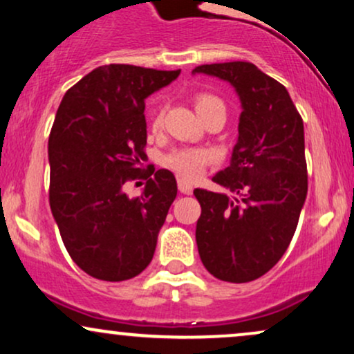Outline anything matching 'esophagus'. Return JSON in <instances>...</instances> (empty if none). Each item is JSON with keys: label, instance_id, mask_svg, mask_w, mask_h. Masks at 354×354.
Wrapping results in <instances>:
<instances>
[{"label": "esophagus", "instance_id": "obj_1", "mask_svg": "<svg viewBox=\"0 0 354 354\" xmlns=\"http://www.w3.org/2000/svg\"><path fill=\"white\" fill-rule=\"evenodd\" d=\"M178 189H180L183 194H191L193 193V185L185 180H178Z\"/></svg>", "mask_w": 354, "mask_h": 354}]
</instances>
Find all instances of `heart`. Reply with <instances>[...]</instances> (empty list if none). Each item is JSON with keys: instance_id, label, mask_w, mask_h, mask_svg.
<instances>
[{"instance_id": "heart-1", "label": "heart", "mask_w": 354, "mask_h": 354, "mask_svg": "<svg viewBox=\"0 0 354 354\" xmlns=\"http://www.w3.org/2000/svg\"><path fill=\"white\" fill-rule=\"evenodd\" d=\"M194 104H196L198 113L201 118H205L211 111H223L226 113L225 103L221 100L216 98L214 95L209 93H200V95L194 98ZM163 108H158L151 116V129L158 131L163 124ZM213 161V154L208 149L203 148H176L173 151H169L165 156V165L169 169H173L174 173H178L180 176L186 178V180H194L203 173V169Z\"/></svg>"}]
</instances>
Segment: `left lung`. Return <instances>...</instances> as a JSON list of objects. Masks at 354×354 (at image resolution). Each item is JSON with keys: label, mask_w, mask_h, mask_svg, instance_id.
Listing matches in <instances>:
<instances>
[{"label": "left lung", "mask_w": 354, "mask_h": 354, "mask_svg": "<svg viewBox=\"0 0 354 354\" xmlns=\"http://www.w3.org/2000/svg\"><path fill=\"white\" fill-rule=\"evenodd\" d=\"M193 73L228 81L243 106L231 163L213 176L234 198L194 189L198 251L214 278L253 281L281 259L306 200L303 120L286 88L253 63L201 64Z\"/></svg>", "instance_id": "8db88e82"}]
</instances>
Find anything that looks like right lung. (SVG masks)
Here are the masks:
<instances>
[{
	"label": "right lung",
	"instance_id": "1",
	"mask_svg": "<svg viewBox=\"0 0 354 354\" xmlns=\"http://www.w3.org/2000/svg\"><path fill=\"white\" fill-rule=\"evenodd\" d=\"M180 71L106 64L61 100L48 140L50 206L71 259L93 278L124 281L151 263L178 186L168 169H141L145 100ZM141 177L144 193L129 198L124 185Z\"/></svg>",
	"mask_w": 354,
	"mask_h": 354
}]
</instances>
